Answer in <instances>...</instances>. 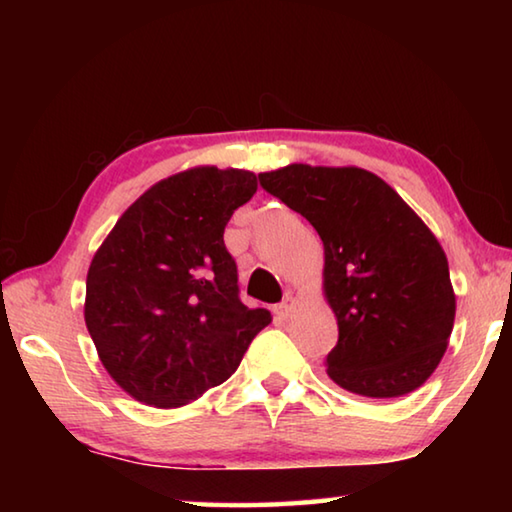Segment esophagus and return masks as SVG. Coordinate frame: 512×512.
Returning <instances> with one entry per match:
<instances>
[{
	"label": "esophagus",
	"instance_id": "34e87169",
	"mask_svg": "<svg viewBox=\"0 0 512 512\" xmlns=\"http://www.w3.org/2000/svg\"><path fill=\"white\" fill-rule=\"evenodd\" d=\"M293 309H296V300H293L291 296H287V298H284V300L280 302V305L275 307V314L280 316V318H289Z\"/></svg>",
	"mask_w": 512,
	"mask_h": 512
}]
</instances>
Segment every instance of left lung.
<instances>
[{"label":"left lung","mask_w":512,"mask_h":512,"mask_svg":"<svg viewBox=\"0 0 512 512\" xmlns=\"http://www.w3.org/2000/svg\"><path fill=\"white\" fill-rule=\"evenodd\" d=\"M259 185L314 225L339 341L327 375L363 397H400L431 377L456 298L438 239L393 187L357 167L291 164Z\"/></svg>","instance_id":"obj_1"}]
</instances>
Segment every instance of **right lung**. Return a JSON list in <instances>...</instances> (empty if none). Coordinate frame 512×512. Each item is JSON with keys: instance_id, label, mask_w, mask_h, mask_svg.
Masks as SVG:
<instances>
[{"instance_id": "right-lung-1", "label": "right lung", "mask_w": 512, "mask_h": 512, "mask_svg": "<svg viewBox=\"0 0 512 512\" xmlns=\"http://www.w3.org/2000/svg\"><path fill=\"white\" fill-rule=\"evenodd\" d=\"M257 189L250 171L198 167L121 214L85 282V325L110 377L144 404L180 406L223 384L271 323L239 298L223 230Z\"/></svg>"}]
</instances>
